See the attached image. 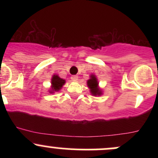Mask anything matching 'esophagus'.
I'll return each instance as SVG.
<instances>
[{
  "label": "esophagus",
  "mask_w": 158,
  "mask_h": 158,
  "mask_svg": "<svg viewBox=\"0 0 158 158\" xmlns=\"http://www.w3.org/2000/svg\"><path fill=\"white\" fill-rule=\"evenodd\" d=\"M78 79H79L78 76H72V77H71V79L73 81H77Z\"/></svg>",
  "instance_id": "obj_1"
}]
</instances>
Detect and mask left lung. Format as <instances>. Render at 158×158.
I'll return each instance as SVG.
<instances>
[{"mask_svg":"<svg viewBox=\"0 0 158 158\" xmlns=\"http://www.w3.org/2000/svg\"><path fill=\"white\" fill-rule=\"evenodd\" d=\"M87 86L90 90L91 95L93 96H101L103 94L102 90L98 86V81L95 75H90V79L87 80Z\"/></svg>","mask_w":158,"mask_h":158,"instance_id":"obj_1","label":"left lung"}]
</instances>
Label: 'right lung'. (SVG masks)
<instances>
[{
	"label": "right lung",
	"instance_id": "add662e5",
	"mask_svg": "<svg viewBox=\"0 0 158 158\" xmlns=\"http://www.w3.org/2000/svg\"><path fill=\"white\" fill-rule=\"evenodd\" d=\"M65 83H66L65 79L60 78L57 74H54L51 79V87L49 89V92L53 94L56 92H58L62 89Z\"/></svg>",
	"mask_w": 158,
	"mask_h": 158
}]
</instances>
